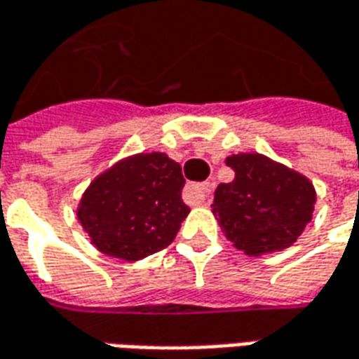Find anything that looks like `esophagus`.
Wrapping results in <instances>:
<instances>
[{
	"label": "esophagus",
	"instance_id": "obj_1",
	"mask_svg": "<svg viewBox=\"0 0 359 359\" xmlns=\"http://www.w3.org/2000/svg\"><path fill=\"white\" fill-rule=\"evenodd\" d=\"M212 194V184L204 182V184H188L184 188V200L188 204H204L205 200Z\"/></svg>",
	"mask_w": 359,
	"mask_h": 359
}]
</instances>
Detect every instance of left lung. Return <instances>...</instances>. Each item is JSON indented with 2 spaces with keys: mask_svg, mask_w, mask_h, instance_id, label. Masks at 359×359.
Returning <instances> with one entry per match:
<instances>
[{
  "mask_svg": "<svg viewBox=\"0 0 359 359\" xmlns=\"http://www.w3.org/2000/svg\"><path fill=\"white\" fill-rule=\"evenodd\" d=\"M225 163L235 179L215 188L212 204L225 237L249 257L292 247L313 217L311 180L260 154L229 155Z\"/></svg>",
  "mask_w": 359,
  "mask_h": 359,
  "instance_id": "obj_1",
  "label": "left lung"
}]
</instances>
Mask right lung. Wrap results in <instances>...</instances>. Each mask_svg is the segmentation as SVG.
Returning <instances> with one entry per match:
<instances>
[{
	"mask_svg": "<svg viewBox=\"0 0 359 359\" xmlns=\"http://www.w3.org/2000/svg\"><path fill=\"white\" fill-rule=\"evenodd\" d=\"M184 177L165 154H137L101 172L83 192L77 219L109 257L136 262L169 247L190 212Z\"/></svg>",
	"mask_w": 359,
	"mask_h": 359,
	"instance_id": "1",
	"label": "right lung"
}]
</instances>
